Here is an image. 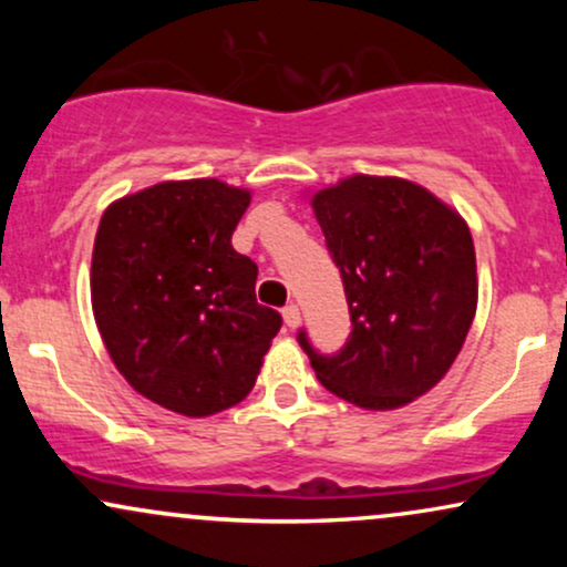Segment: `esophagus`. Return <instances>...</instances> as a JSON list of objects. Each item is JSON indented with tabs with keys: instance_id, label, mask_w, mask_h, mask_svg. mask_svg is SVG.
<instances>
[{
	"instance_id": "esophagus-1",
	"label": "esophagus",
	"mask_w": 567,
	"mask_h": 567,
	"mask_svg": "<svg viewBox=\"0 0 567 567\" xmlns=\"http://www.w3.org/2000/svg\"><path fill=\"white\" fill-rule=\"evenodd\" d=\"M282 317H285V324H288V328L292 330V328H298V324H301V309H298L296 303H288L282 309Z\"/></svg>"
}]
</instances>
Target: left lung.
<instances>
[{
  "label": "left lung",
  "instance_id": "8db88e82",
  "mask_svg": "<svg viewBox=\"0 0 567 567\" xmlns=\"http://www.w3.org/2000/svg\"><path fill=\"white\" fill-rule=\"evenodd\" d=\"M343 279L351 333L336 354L298 343L328 392L368 410L408 405L464 347L477 264L458 213L402 178L351 175L311 199Z\"/></svg>",
  "mask_w": 567,
  "mask_h": 567
}]
</instances>
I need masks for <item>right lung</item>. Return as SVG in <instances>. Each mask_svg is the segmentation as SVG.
<instances>
[{"mask_svg": "<svg viewBox=\"0 0 567 567\" xmlns=\"http://www.w3.org/2000/svg\"><path fill=\"white\" fill-rule=\"evenodd\" d=\"M247 205L216 178L165 181L114 202L97 226V330L130 386L173 413L202 419L245 400L282 328L256 301V261L231 247Z\"/></svg>", "mask_w": 567, "mask_h": 567, "instance_id": "1", "label": "right lung"}]
</instances>
